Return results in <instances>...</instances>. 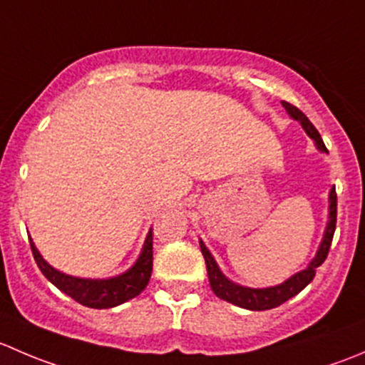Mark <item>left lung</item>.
Wrapping results in <instances>:
<instances>
[{
	"instance_id": "left-lung-1",
	"label": "left lung",
	"mask_w": 365,
	"mask_h": 365,
	"mask_svg": "<svg viewBox=\"0 0 365 365\" xmlns=\"http://www.w3.org/2000/svg\"><path fill=\"white\" fill-rule=\"evenodd\" d=\"M284 109L288 111L289 116L293 120L300 121V125L304 127V130L307 132L309 138L314 141L316 148L319 152H325L329 153L327 150L325 143H323L322 135L319 132L316 130L314 125L309 121V118L305 116L300 109L295 108L293 104L289 102H282ZM329 222H327V230L325 235H323V240L319 244L318 252H316L314 259L309 263V267L305 270L298 272V274L292 275L288 281H284L282 284L277 286H270V288H247V286H240L237 282L230 281L226 275L220 272L219 264L215 263L213 256L210 254L208 249L203 242L200 240V247L201 252H203L205 261H206V270H208V279H210V286H212L213 293L217 297L222 298V300L230 302V304L238 305V307H244V309H251V311H267V309H274L279 307L281 304H284L286 300H289L292 297L298 295L309 282L314 279L316 275V268L327 259L329 256V249L330 244H332V238H334V231H336V220H337V194H336V187L330 189L329 194Z\"/></svg>"
}]
</instances>
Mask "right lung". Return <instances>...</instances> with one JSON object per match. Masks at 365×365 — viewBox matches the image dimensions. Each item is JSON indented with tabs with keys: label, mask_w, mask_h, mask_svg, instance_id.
Listing matches in <instances>:
<instances>
[{
	"label": "right lung",
	"mask_w": 365,
	"mask_h": 365,
	"mask_svg": "<svg viewBox=\"0 0 365 365\" xmlns=\"http://www.w3.org/2000/svg\"><path fill=\"white\" fill-rule=\"evenodd\" d=\"M33 257L38 264L40 272L47 277V281L53 282L58 289L65 295L72 297L73 300L79 302L81 305H86L91 309H109L138 297L148 284L152 277L153 267V235L152 231L146 237L143 251L139 254L138 261L128 268L125 274L116 275L111 279H81L72 277V275L58 272L56 268L51 267L42 256L38 249L35 247L33 240L29 238Z\"/></svg>",
	"instance_id": "obj_1"
}]
</instances>
